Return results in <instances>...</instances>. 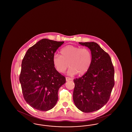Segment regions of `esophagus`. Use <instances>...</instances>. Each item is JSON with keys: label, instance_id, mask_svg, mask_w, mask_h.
<instances>
[{"label": "esophagus", "instance_id": "esophagus-1", "mask_svg": "<svg viewBox=\"0 0 132 132\" xmlns=\"http://www.w3.org/2000/svg\"><path fill=\"white\" fill-rule=\"evenodd\" d=\"M71 80H72V79H71V78H69V77H66V81H68Z\"/></svg>", "mask_w": 132, "mask_h": 132}]
</instances>
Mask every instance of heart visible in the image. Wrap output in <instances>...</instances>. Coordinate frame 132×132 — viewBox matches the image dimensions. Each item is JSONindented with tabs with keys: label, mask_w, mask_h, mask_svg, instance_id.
Instances as JSON below:
<instances>
[{
	"label": "heart",
	"mask_w": 132,
	"mask_h": 132,
	"mask_svg": "<svg viewBox=\"0 0 132 132\" xmlns=\"http://www.w3.org/2000/svg\"><path fill=\"white\" fill-rule=\"evenodd\" d=\"M60 53L61 55L55 54L52 58L53 66L59 73H64L69 64L68 75H83L90 66L92 55L87 48L69 45L62 48Z\"/></svg>",
	"instance_id": "obj_1"
}]
</instances>
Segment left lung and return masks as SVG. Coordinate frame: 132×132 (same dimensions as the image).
<instances>
[{
  "mask_svg": "<svg viewBox=\"0 0 132 132\" xmlns=\"http://www.w3.org/2000/svg\"><path fill=\"white\" fill-rule=\"evenodd\" d=\"M91 51L92 61L87 73L74 80L73 101L83 112L96 111L109 101L114 86V69L109 54L94 42L79 43Z\"/></svg>",
  "mask_w": 132,
  "mask_h": 132,
  "instance_id": "obj_1",
  "label": "left lung"
}]
</instances>
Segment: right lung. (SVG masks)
I'll list each match as a JSON object with an SVG mask.
<instances>
[{
	"label": "right lung",
	"mask_w": 132,
	"mask_h": 132,
	"mask_svg": "<svg viewBox=\"0 0 132 132\" xmlns=\"http://www.w3.org/2000/svg\"><path fill=\"white\" fill-rule=\"evenodd\" d=\"M64 43L42 39L27 50L22 60L19 81L23 96L38 110L48 111L54 107L58 90L66 82L52 62L54 53Z\"/></svg>",
	"instance_id": "add662e5"
}]
</instances>
